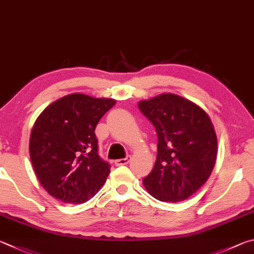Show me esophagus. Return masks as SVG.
Returning <instances> with one entry per match:
<instances>
[{"label": "esophagus", "mask_w": 254, "mask_h": 254, "mask_svg": "<svg viewBox=\"0 0 254 254\" xmlns=\"http://www.w3.org/2000/svg\"><path fill=\"white\" fill-rule=\"evenodd\" d=\"M130 161V156H127L125 158L122 159H117V161H115V165L116 166H122V165H127L128 163Z\"/></svg>", "instance_id": "34e87169"}]
</instances>
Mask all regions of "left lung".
I'll return each mask as SVG.
<instances>
[{"label": "left lung", "instance_id": "obj_1", "mask_svg": "<svg viewBox=\"0 0 254 254\" xmlns=\"http://www.w3.org/2000/svg\"><path fill=\"white\" fill-rule=\"evenodd\" d=\"M138 108L158 138L145 189L158 201H184L205 183L215 165L217 138L211 119L201 107L174 93L141 100Z\"/></svg>", "mask_w": 254, "mask_h": 254}]
</instances>
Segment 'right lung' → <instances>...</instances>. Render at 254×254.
<instances>
[{
	"label": "right lung",
	"mask_w": 254,
	"mask_h": 254,
	"mask_svg": "<svg viewBox=\"0 0 254 254\" xmlns=\"http://www.w3.org/2000/svg\"><path fill=\"white\" fill-rule=\"evenodd\" d=\"M115 99L71 93L52 102L35 120L30 158L43 189L61 202L82 204L95 196L110 173L98 155L97 124Z\"/></svg>",
	"instance_id": "obj_1"
}]
</instances>
